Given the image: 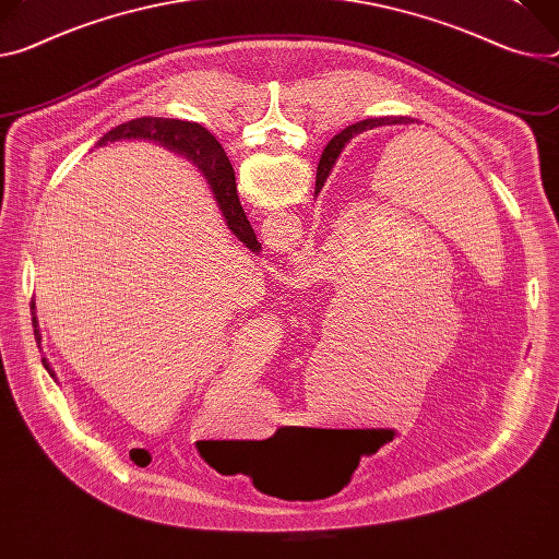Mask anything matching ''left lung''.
<instances>
[{"mask_svg": "<svg viewBox=\"0 0 559 559\" xmlns=\"http://www.w3.org/2000/svg\"><path fill=\"white\" fill-rule=\"evenodd\" d=\"M415 122H417V120H413V118H370V120H364V122H359V124L347 127L343 133H347V138H352V135H357V133H364V131H370V129H377V127H385V124H415ZM417 124H419V122H417ZM328 169H330V165H325V169H323V165L319 167V174H317V189H314L317 195H319V191H321V187H323V182H325Z\"/></svg>", "mask_w": 559, "mask_h": 559, "instance_id": "8db88e82", "label": "left lung"}]
</instances>
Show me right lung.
<instances>
[{
	"label": "right lung",
	"mask_w": 559,
	"mask_h": 559,
	"mask_svg": "<svg viewBox=\"0 0 559 559\" xmlns=\"http://www.w3.org/2000/svg\"><path fill=\"white\" fill-rule=\"evenodd\" d=\"M118 140H148L163 144L171 151H178L185 158H189L202 176L207 178V185L216 198V205L221 207L227 227L234 231V236L251 251H261V242L257 240V234H253L236 193V176L234 167L225 154V148L221 142L202 127L193 122H182V120H169V118H138L131 122H124L116 129H111L107 135L97 140V146L118 142ZM31 314H33V332L35 341H41L39 334V323L35 317V300L31 298ZM46 364V359H41ZM48 374L56 379V372L46 366Z\"/></svg>",
	"instance_id": "obj_1"
}]
</instances>
